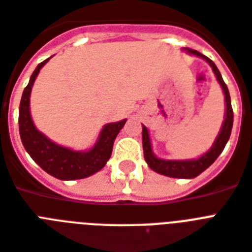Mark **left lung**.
Returning <instances> with one entry per match:
<instances>
[{
  "mask_svg": "<svg viewBox=\"0 0 252 252\" xmlns=\"http://www.w3.org/2000/svg\"><path fill=\"white\" fill-rule=\"evenodd\" d=\"M187 53L189 55H195L197 57H201L203 60H205L208 64L211 65L212 70L215 73L216 78L219 81V84L221 85L225 95V104H226V110H225V119H223L222 126L220 130L219 136L216 137L213 145L207 153H204L200 158L196 159H183V161H176V159H161L154 156L153 150H152V144H150L149 132L145 126H142V148H144V157H145L146 163L149 165L152 170H154L161 175L170 176V178H183V179H192L200 175L204 170H207L213 162L219 158V156L222 153L223 148L226 145V142L229 141L230 137L231 128H233V108H231V100L230 94L227 90L226 84L223 82L222 76L217 69L216 64L211 59H208L207 56H204L203 53L197 52L195 49L186 48Z\"/></svg>",
  "mask_w": 252,
  "mask_h": 252,
  "instance_id": "obj_1",
  "label": "left lung"
}]
</instances>
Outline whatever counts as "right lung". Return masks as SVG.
<instances>
[{
    "mask_svg": "<svg viewBox=\"0 0 252 252\" xmlns=\"http://www.w3.org/2000/svg\"><path fill=\"white\" fill-rule=\"evenodd\" d=\"M49 59L37 65L22 94L19 104V134L22 144L33 161L49 175L60 180L84 179L106 166L112 153L115 138L124 126L126 119L122 122L108 123L103 126L98 141L90 150L77 152L51 141L45 134L36 129L30 112V95L32 85L40 69L47 64Z\"/></svg>",
    "mask_w": 252,
    "mask_h": 252,
    "instance_id": "add662e5",
    "label": "right lung"
}]
</instances>
